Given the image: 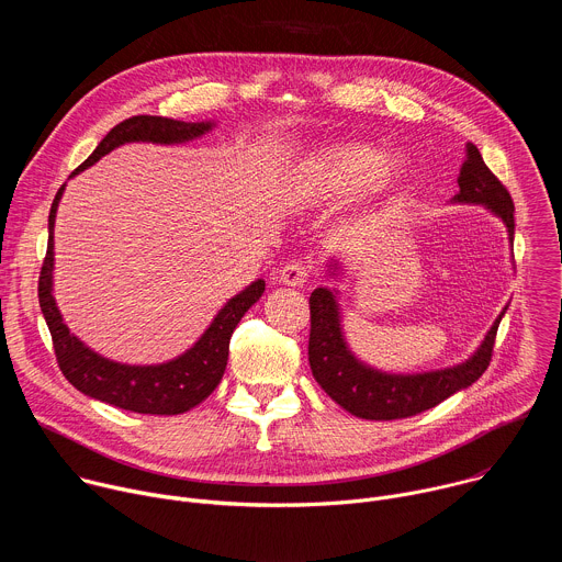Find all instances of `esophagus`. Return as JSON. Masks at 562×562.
I'll return each instance as SVG.
<instances>
[{
	"mask_svg": "<svg viewBox=\"0 0 562 562\" xmlns=\"http://www.w3.org/2000/svg\"><path fill=\"white\" fill-rule=\"evenodd\" d=\"M311 276V262L308 260H289L278 271V280L289 286H302Z\"/></svg>",
	"mask_w": 562,
	"mask_h": 562,
	"instance_id": "34e87169",
	"label": "esophagus"
}]
</instances>
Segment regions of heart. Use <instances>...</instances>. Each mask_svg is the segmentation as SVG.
Segmentation results:
<instances>
[{
    "label": "heart",
    "mask_w": 562,
    "mask_h": 562,
    "mask_svg": "<svg viewBox=\"0 0 562 562\" xmlns=\"http://www.w3.org/2000/svg\"><path fill=\"white\" fill-rule=\"evenodd\" d=\"M382 153L369 144H336L306 157L295 171L293 187L308 202H334L364 187H391L403 169L382 165Z\"/></svg>",
    "instance_id": "1"
}]
</instances>
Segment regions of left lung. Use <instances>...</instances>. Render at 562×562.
Returning <instances> with one entry per match:
<instances>
[{
    "instance_id": "1",
    "label": "left lung",
    "mask_w": 562,
    "mask_h": 562,
    "mask_svg": "<svg viewBox=\"0 0 562 562\" xmlns=\"http://www.w3.org/2000/svg\"><path fill=\"white\" fill-rule=\"evenodd\" d=\"M458 187L460 191L453 200L485 204L503 217L509 235H514V200L505 184L490 171L475 144H467V159L460 169ZM308 364L313 378L342 409L364 420L412 418L475 382L492 362L503 319V315L496 319L485 342L464 364L418 375H389L364 367L351 356L340 334L338 306L329 289H315L308 297Z\"/></svg>"
}]
</instances>
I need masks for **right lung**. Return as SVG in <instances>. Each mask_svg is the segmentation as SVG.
Listing matches in <instances>:
<instances>
[{
  "label": "right lung",
  "instance_id": "add662e5",
  "mask_svg": "<svg viewBox=\"0 0 562 562\" xmlns=\"http://www.w3.org/2000/svg\"><path fill=\"white\" fill-rule=\"evenodd\" d=\"M211 124H187L171 117L157 115H133L109 131V135L98 144L89 159H85L70 176L85 171L115 146L124 142H184L209 131ZM64 187H59L48 215V247L46 258L42 262L37 297L48 325L55 358L64 378L77 389L106 405L150 416H178L206 400L215 386L220 384L226 360H228V342L243 315L262 297L265 280H256L243 293H237L226 302V306L215 315L211 327L204 336L189 349L184 356L155 367H128L120 362H111L89 347H85L75 336L68 334L61 323V315L55 306L50 293L53 280V224L57 202L61 198Z\"/></svg>",
  "mask_w": 562,
  "mask_h": 562
}]
</instances>
